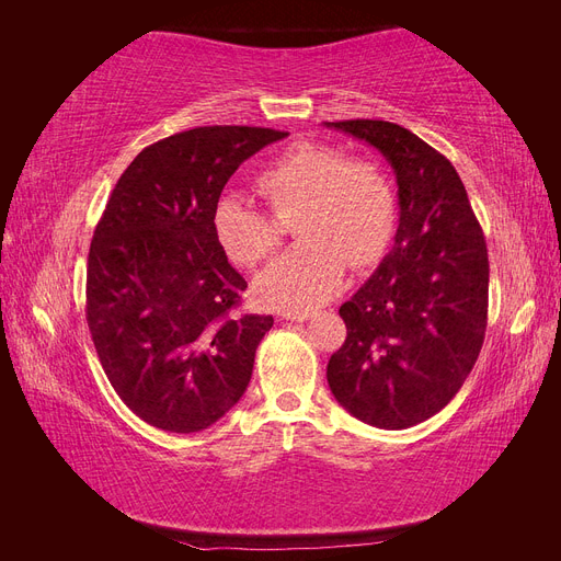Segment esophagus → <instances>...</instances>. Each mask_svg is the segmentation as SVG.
Wrapping results in <instances>:
<instances>
[{"label": "esophagus", "instance_id": "obj_1", "mask_svg": "<svg viewBox=\"0 0 561 561\" xmlns=\"http://www.w3.org/2000/svg\"><path fill=\"white\" fill-rule=\"evenodd\" d=\"M280 318L283 320H293V322H304V320L313 318V311H283Z\"/></svg>", "mask_w": 561, "mask_h": 561}]
</instances>
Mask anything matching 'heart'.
Instances as JSON below:
<instances>
[{
	"label": "heart",
	"mask_w": 561,
	"mask_h": 561,
	"mask_svg": "<svg viewBox=\"0 0 561 561\" xmlns=\"http://www.w3.org/2000/svg\"><path fill=\"white\" fill-rule=\"evenodd\" d=\"M274 213L297 208L293 233L301 243L257 276V295L274 309H311L344 285L346 266L377 264L396 231V194L379 165L344 159L325 142H297L254 178ZM215 239L236 264L254 266L278 245L271 219L229 194L213 210Z\"/></svg>",
	"instance_id": "heart-1"
}]
</instances>
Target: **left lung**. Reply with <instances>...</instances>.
<instances>
[{"instance_id": "8db88e82", "label": "left lung", "mask_w": 561, "mask_h": 561, "mask_svg": "<svg viewBox=\"0 0 561 561\" xmlns=\"http://www.w3.org/2000/svg\"><path fill=\"white\" fill-rule=\"evenodd\" d=\"M393 168L400 225L375 274L342 304L346 342L328 363L336 402L402 431L437 414L478 360L489 307L486 243L456 168L390 122H325Z\"/></svg>"}]
</instances>
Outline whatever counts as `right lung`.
Wrapping results in <instances>:
<instances>
[{
    "label": "right lung",
    "instance_id": "right-lung-1",
    "mask_svg": "<svg viewBox=\"0 0 561 561\" xmlns=\"http://www.w3.org/2000/svg\"><path fill=\"white\" fill-rule=\"evenodd\" d=\"M287 133L203 126L145 147L95 227L87 320L128 410L168 433H198L239 402L271 316L239 313L248 287L213 231L245 159Z\"/></svg>",
    "mask_w": 561,
    "mask_h": 561
}]
</instances>
